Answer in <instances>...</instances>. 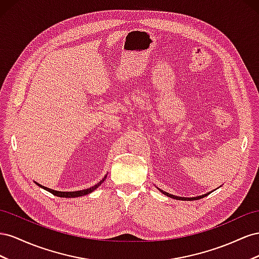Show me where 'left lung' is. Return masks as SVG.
<instances>
[{"label": "left lung", "instance_id": "obj_1", "mask_svg": "<svg viewBox=\"0 0 259 259\" xmlns=\"http://www.w3.org/2000/svg\"><path fill=\"white\" fill-rule=\"evenodd\" d=\"M160 192H162V194H165V195H167V196H169V197H171V198H176V199H181V201H193V199H199V198H203V197H205V196H207L209 193H207V194H204V195H201V196H196V197H181V196H175V195H171V194H169V193H167V192H164V191H161V190H159Z\"/></svg>", "mask_w": 259, "mask_h": 259}]
</instances>
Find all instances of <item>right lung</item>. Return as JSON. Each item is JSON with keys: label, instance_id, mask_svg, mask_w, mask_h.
Masks as SVG:
<instances>
[{"label": "right lung", "instance_id": "add662e5", "mask_svg": "<svg viewBox=\"0 0 259 259\" xmlns=\"http://www.w3.org/2000/svg\"><path fill=\"white\" fill-rule=\"evenodd\" d=\"M106 179V177H104V178H103V180H101L98 184H95L94 187H92V188H89V189H85V190H81V191H75V192H61V191H54V190H52V189H49V188H47V187H42L41 184H39V183H36L38 184L39 187H41V188H43L44 190H47V191H49L50 193H52V194H54V195H56V196H60V197H78V196H83V195H87V194H89V193H91V192H93L95 189H97L98 187H100L101 184L103 183V181H104Z\"/></svg>", "mask_w": 259, "mask_h": 259}]
</instances>
